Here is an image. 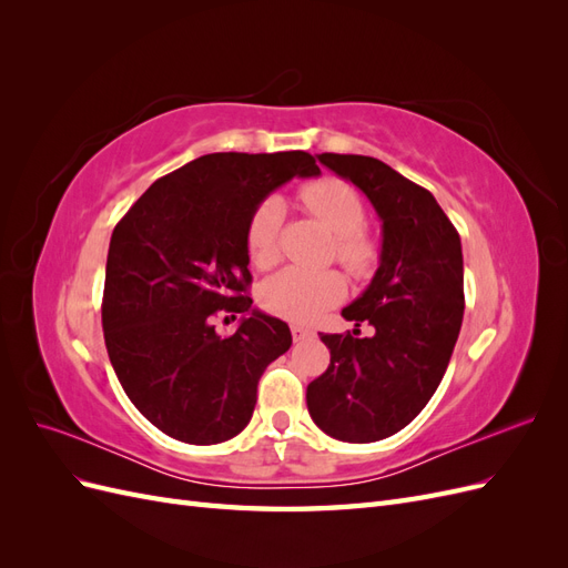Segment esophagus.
<instances>
[{
    "label": "esophagus",
    "instance_id": "34e87169",
    "mask_svg": "<svg viewBox=\"0 0 568 568\" xmlns=\"http://www.w3.org/2000/svg\"><path fill=\"white\" fill-rule=\"evenodd\" d=\"M291 336H294V341L311 338L313 329H307V326H303V324H291Z\"/></svg>",
    "mask_w": 568,
    "mask_h": 568
}]
</instances>
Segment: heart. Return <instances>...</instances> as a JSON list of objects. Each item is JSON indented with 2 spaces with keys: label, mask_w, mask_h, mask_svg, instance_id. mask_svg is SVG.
Wrapping results in <instances>:
<instances>
[{
  "label": "heart",
  "mask_w": 568,
  "mask_h": 568,
  "mask_svg": "<svg viewBox=\"0 0 568 568\" xmlns=\"http://www.w3.org/2000/svg\"><path fill=\"white\" fill-rule=\"evenodd\" d=\"M301 199L305 209L336 234L338 263L355 277L369 274L379 253L363 232L367 225V209L357 189L343 180L326 178L307 184ZM282 222L284 203L280 196H267L255 205L246 225V251L255 267H270L277 261ZM343 296H346V280L336 270L307 272L286 267L272 274L257 288V301L265 311L291 322H313Z\"/></svg>",
  "instance_id": "obj_1"
}]
</instances>
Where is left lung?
I'll list each match as a JSON object with an SVG mask.
<instances>
[{
    "mask_svg": "<svg viewBox=\"0 0 568 568\" xmlns=\"http://www.w3.org/2000/svg\"><path fill=\"white\" fill-rule=\"evenodd\" d=\"M317 159L369 199L384 242L365 294L341 313L374 332L320 334L332 363L307 384L305 400L326 436L374 443L415 419L448 369L464 315L462 244L434 194L379 159Z\"/></svg>",
    "mask_w": 568,
    "mask_h": 568,
    "instance_id": "1",
    "label": "left lung"
}]
</instances>
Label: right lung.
<instances>
[{
    "label": "right lung",
    "instance_id": "1",
    "mask_svg": "<svg viewBox=\"0 0 568 568\" xmlns=\"http://www.w3.org/2000/svg\"><path fill=\"white\" fill-rule=\"evenodd\" d=\"M311 153H209L153 182L118 222L101 324L132 405L170 438L213 445L242 434L265 367L291 348L288 324L253 311L246 225ZM222 310L247 317L220 337ZM227 320V317H225Z\"/></svg>",
    "mask_w": 568,
    "mask_h": 568
}]
</instances>
